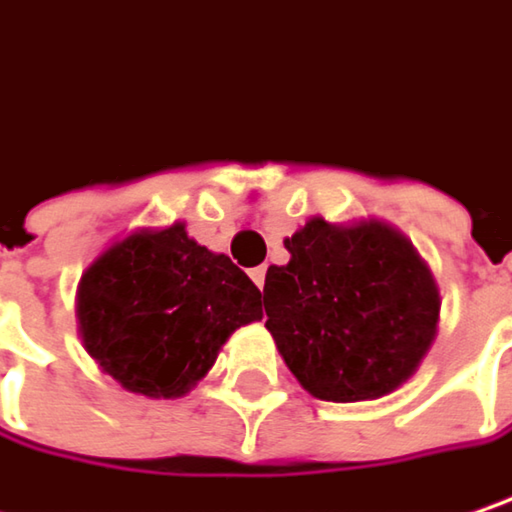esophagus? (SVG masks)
Masks as SVG:
<instances>
[{
  "instance_id": "esophagus-1",
  "label": "esophagus",
  "mask_w": 512,
  "mask_h": 512,
  "mask_svg": "<svg viewBox=\"0 0 512 512\" xmlns=\"http://www.w3.org/2000/svg\"><path fill=\"white\" fill-rule=\"evenodd\" d=\"M249 278L255 281L257 289H263V284H266V269H263V266H255V269H249Z\"/></svg>"
}]
</instances>
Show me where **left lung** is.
Wrapping results in <instances>:
<instances>
[{
    "label": "left lung",
    "instance_id": "1",
    "mask_svg": "<svg viewBox=\"0 0 512 512\" xmlns=\"http://www.w3.org/2000/svg\"><path fill=\"white\" fill-rule=\"evenodd\" d=\"M269 266L266 327L286 368L318 400L359 403L400 388L432 347L440 292L397 228L313 217Z\"/></svg>",
    "mask_w": 512,
    "mask_h": 512
}]
</instances>
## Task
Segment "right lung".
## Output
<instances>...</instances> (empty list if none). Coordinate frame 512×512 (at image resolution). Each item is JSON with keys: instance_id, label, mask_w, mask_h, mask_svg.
<instances>
[{"instance_id": "add662e5", "label": "right lung", "mask_w": 512, "mask_h": 512, "mask_svg": "<svg viewBox=\"0 0 512 512\" xmlns=\"http://www.w3.org/2000/svg\"><path fill=\"white\" fill-rule=\"evenodd\" d=\"M260 316L249 275L182 223L127 234L77 284L83 347L121 388L153 400L188 394L228 336Z\"/></svg>"}]
</instances>
